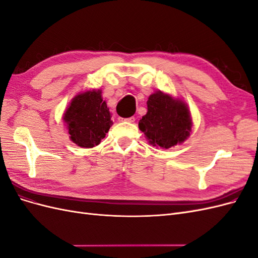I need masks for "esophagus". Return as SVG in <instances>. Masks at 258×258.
Instances as JSON below:
<instances>
[{"label": "esophagus", "instance_id": "obj_1", "mask_svg": "<svg viewBox=\"0 0 258 258\" xmlns=\"http://www.w3.org/2000/svg\"><path fill=\"white\" fill-rule=\"evenodd\" d=\"M135 117H129V118H119V121H127V122H135Z\"/></svg>", "mask_w": 258, "mask_h": 258}]
</instances>
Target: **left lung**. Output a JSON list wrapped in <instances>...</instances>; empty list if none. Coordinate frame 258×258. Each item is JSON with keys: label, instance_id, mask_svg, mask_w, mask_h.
<instances>
[{"label": "left lung", "instance_id": "8db88e82", "mask_svg": "<svg viewBox=\"0 0 258 258\" xmlns=\"http://www.w3.org/2000/svg\"><path fill=\"white\" fill-rule=\"evenodd\" d=\"M192 121L187 104L157 91L147 100V113L139 121L148 142L159 148L183 143L191 132Z\"/></svg>", "mask_w": 258, "mask_h": 258}]
</instances>
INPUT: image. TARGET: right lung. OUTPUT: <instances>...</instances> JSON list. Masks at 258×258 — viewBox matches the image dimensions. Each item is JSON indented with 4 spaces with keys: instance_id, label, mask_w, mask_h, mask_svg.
Here are the masks:
<instances>
[{
    "instance_id": "obj_1",
    "label": "right lung",
    "mask_w": 258,
    "mask_h": 258,
    "mask_svg": "<svg viewBox=\"0 0 258 258\" xmlns=\"http://www.w3.org/2000/svg\"><path fill=\"white\" fill-rule=\"evenodd\" d=\"M101 90H88L76 95L63 115L71 141L85 148L100 144L113 121Z\"/></svg>"
}]
</instances>
